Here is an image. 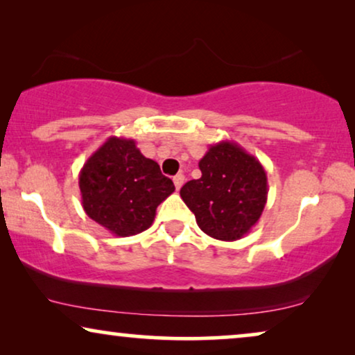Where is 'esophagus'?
<instances>
[{"mask_svg":"<svg viewBox=\"0 0 355 355\" xmlns=\"http://www.w3.org/2000/svg\"><path fill=\"white\" fill-rule=\"evenodd\" d=\"M173 183H175V188H177V190H180V188L183 187V183H185V177H183L182 173L175 175V177H173Z\"/></svg>","mask_w":355,"mask_h":355,"instance_id":"1","label":"esophagus"}]
</instances>
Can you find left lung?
Here are the masks:
<instances>
[{"mask_svg": "<svg viewBox=\"0 0 355 355\" xmlns=\"http://www.w3.org/2000/svg\"><path fill=\"white\" fill-rule=\"evenodd\" d=\"M198 165L201 178L190 180L180 190L198 227L222 242L242 239L266 206V170L234 141L211 144Z\"/></svg>", "mask_w": 355, "mask_h": 355, "instance_id": "1", "label": "left lung"}]
</instances>
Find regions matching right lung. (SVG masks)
Here are the masks:
<instances>
[{"mask_svg":"<svg viewBox=\"0 0 355 355\" xmlns=\"http://www.w3.org/2000/svg\"><path fill=\"white\" fill-rule=\"evenodd\" d=\"M79 190L92 220L116 237H130L153 225L155 209L175 187L135 139L110 136L83 165Z\"/></svg>","mask_w":355,"mask_h":355,"instance_id":"1","label":"right lung"}]
</instances>
